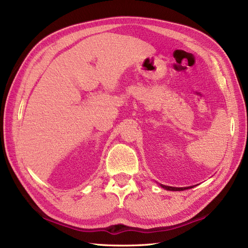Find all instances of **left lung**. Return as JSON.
I'll return each mask as SVG.
<instances>
[{
	"instance_id": "obj_1",
	"label": "left lung",
	"mask_w": 248,
	"mask_h": 248,
	"mask_svg": "<svg viewBox=\"0 0 248 248\" xmlns=\"http://www.w3.org/2000/svg\"><path fill=\"white\" fill-rule=\"evenodd\" d=\"M162 188L167 189V190H170V191H180V190H185V189H188V188H192V186L189 187H171V186H167V185H160Z\"/></svg>"
}]
</instances>
